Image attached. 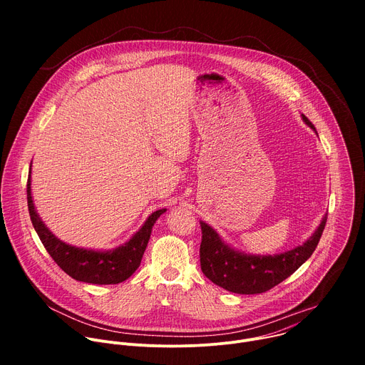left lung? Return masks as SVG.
Segmentation results:
<instances>
[{"mask_svg":"<svg viewBox=\"0 0 365 365\" xmlns=\"http://www.w3.org/2000/svg\"><path fill=\"white\" fill-rule=\"evenodd\" d=\"M304 123L315 130L304 115ZM328 215L303 245L276 255H247L221 241L218 234L200 222L202 242L199 248L202 273L220 287L240 294L264 293L292 276L318 247Z\"/></svg>","mask_w":365,"mask_h":365,"instance_id":"1","label":"left lung"}]
</instances>
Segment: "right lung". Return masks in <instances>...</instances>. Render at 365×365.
<instances>
[{"label": "right lung", "mask_w": 365, "mask_h": 365, "mask_svg": "<svg viewBox=\"0 0 365 365\" xmlns=\"http://www.w3.org/2000/svg\"><path fill=\"white\" fill-rule=\"evenodd\" d=\"M27 205L31 224L41 244L50 257L55 259V263L72 279L92 284H118L127 280L141 263L154 222L163 212H166V210L153 212L141 230L128 242L115 248L114 251L101 252L72 247L61 241L47 230L34 210L30 189V175L27 180Z\"/></svg>", "instance_id": "right-lung-1"}]
</instances>
